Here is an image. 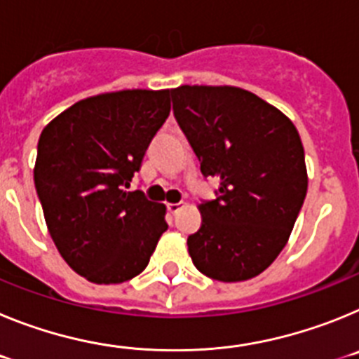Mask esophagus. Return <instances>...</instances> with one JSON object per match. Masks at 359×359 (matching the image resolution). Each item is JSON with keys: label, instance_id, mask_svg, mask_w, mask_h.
Segmentation results:
<instances>
[{"label": "esophagus", "instance_id": "esophagus-1", "mask_svg": "<svg viewBox=\"0 0 359 359\" xmlns=\"http://www.w3.org/2000/svg\"><path fill=\"white\" fill-rule=\"evenodd\" d=\"M183 207H185V203H183V201H180V203H169V205H167V208H169L170 214H177V212L182 210Z\"/></svg>", "mask_w": 359, "mask_h": 359}]
</instances>
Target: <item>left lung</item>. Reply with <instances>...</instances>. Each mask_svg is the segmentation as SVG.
Instances as JSON below:
<instances>
[{"instance_id":"obj_1","label":"left lung","mask_w":359,"mask_h":359,"mask_svg":"<svg viewBox=\"0 0 359 359\" xmlns=\"http://www.w3.org/2000/svg\"><path fill=\"white\" fill-rule=\"evenodd\" d=\"M172 109L217 198L199 205L189 236L203 275L241 282L262 273L286 246L307 192L304 145L282 111L236 86H180Z\"/></svg>"}]
</instances>
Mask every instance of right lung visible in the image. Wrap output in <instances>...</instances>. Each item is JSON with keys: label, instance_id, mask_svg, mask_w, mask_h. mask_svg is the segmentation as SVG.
Masks as SVG:
<instances>
[{"label": "right lung", "instance_id": "1", "mask_svg": "<svg viewBox=\"0 0 359 359\" xmlns=\"http://www.w3.org/2000/svg\"><path fill=\"white\" fill-rule=\"evenodd\" d=\"M170 90H122L73 104L43 129L34 182L50 236L95 284L140 275L167 230L161 203L128 192L170 113Z\"/></svg>", "mask_w": 359, "mask_h": 359}]
</instances>
